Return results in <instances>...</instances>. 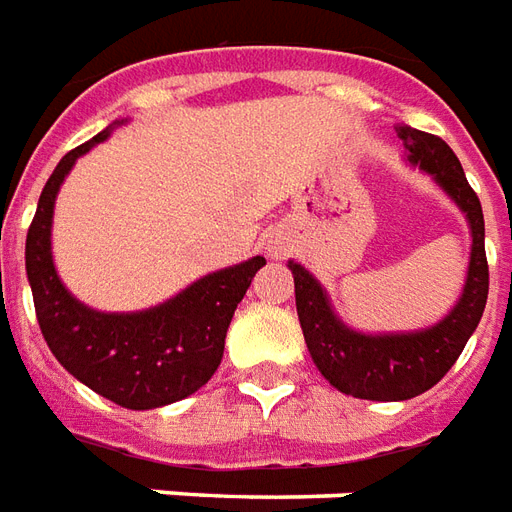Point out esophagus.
Returning <instances> with one entry per match:
<instances>
[{
    "label": "esophagus",
    "instance_id": "34e87169",
    "mask_svg": "<svg viewBox=\"0 0 512 512\" xmlns=\"http://www.w3.org/2000/svg\"><path fill=\"white\" fill-rule=\"evenodd\" d=\"M268 252H271V255H274V257H282V246L276 244V241H271V246H268Z\"/></svg>",
    "mask_w": 512,
    "mask_h": 512
}]
</instances>
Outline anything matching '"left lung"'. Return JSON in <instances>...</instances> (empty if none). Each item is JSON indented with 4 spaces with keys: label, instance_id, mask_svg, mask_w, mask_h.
Returning a JSON list of instances; mask_svg holds the SVG:
<instances>
[{
    "label": "left lung",
    "instance_id": "obj_1",
    "mask_svg": "<svg viewBox=\"0 0 512 512\" xmlns=\"http://www.w3.org/2000/svg\"><path fill=\"white\" fill-rule=\"evenodd\" d=\"M399 135L407 162L431 176L469 225V266L453 309L418 331H355L333 312L320 279L301 263L287 260L295 282V309L314 366L336 391L369 401H407L434 388L475 333L488 298L483 208L461 162L445 140L429 132L399 127Z\"/></svg>",
    "mask_w": 512,
    "mask_h": 512
}]
</instances>
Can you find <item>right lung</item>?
Masks as SVG:
<instances>
[{
  "label": "right lung",
  "mask_w": 512,
  "mask_h": 512,
  "mask_svg": "<svg viewBox=\"0 0 512 512\" xmlns=\"http://www.w3.org/2000/svg\"><path fill=\"white\" fill-rule=\"evenodd\" d=\"M127 119L64 154L37 200L26 233V276L45 342L75 380L127 410H157L203 388L225 352L227 325L266 257H249L187 285L140 312H100L81 304L56 274L51 227L59 187L78 157Z\"/></svg>",
  "instance_id": "obj_1"
}]
</instances>
